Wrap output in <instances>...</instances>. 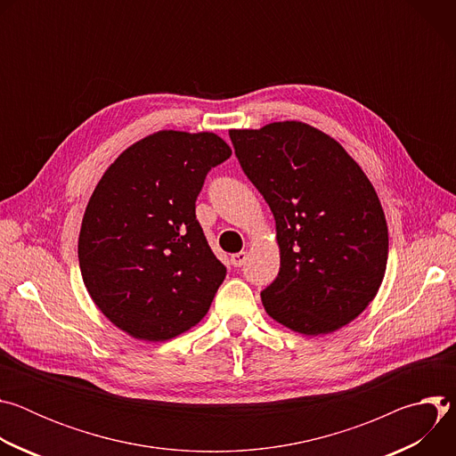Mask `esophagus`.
<instances>
[{
    "mask_svg": "<svg viewBox=\"0 0 456 456\" xmlns=\"http://www.w3.org/2000/svg\"><path fill=\"white\" fill-rule=\"evenodd\" d=\"M245 259H247V252L241 250V252H236L231 256V264H232V267H241L245 264Z\"/></svg>",
    "mask_w": 456,
    "mask_h": 456,
    "instance_id": "1",
    "label": "esophagus"
}]
</instances>
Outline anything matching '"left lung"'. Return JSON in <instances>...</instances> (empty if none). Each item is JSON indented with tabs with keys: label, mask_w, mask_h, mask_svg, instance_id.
<instances>
[{
	"label": "left lung",
	"mask_w": 456,
	"mask_h": 456,
	"mask_svg": "<svg viewBox=\"0 0 456 456\" xmlns=\"http://www.w3.org/2000/svg\"><path fill=\"white\" fill-rule=\"evenodd\" d=\"M238 162L276 220L278 278L267 314L305 336L329 334L375 297L387 262V225L357 162L327 134L296 122L231 129Z\"/></svg>",
	"instance_id": "8db88e82"
}]
</instances>
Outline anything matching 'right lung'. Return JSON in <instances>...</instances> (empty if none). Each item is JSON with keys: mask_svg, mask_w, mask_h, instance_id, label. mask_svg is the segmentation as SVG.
<instances>
[{"mask_svg": "<svg viewBox=\"0 0 456 456\" xmlns=\"http://www.w3.org/2000/svg\"><path fill=\"white\" fill-rule=\"evenodd\" d=\"M215 134H153L106 169L79 234L83 281L126 334L166 341L194 327L225 280L194 213L208 173L231 157Z\"/></svg>", "mask_w": 456, "mask_h": 456, "instance_id": "right-lung-1", "label": "right lung"}]
</instances>
